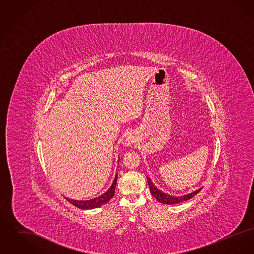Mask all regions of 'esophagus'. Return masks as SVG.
Here are the masks:
<instances>
[{"label": "esophagus", "mask_w": 254, "mask_h": 254, "mask_svg": "<svg viewBox=\"0 0 254 254\" xmlns=\"http://www.w3.org/2000/svg\"><path fill=\"white\" fill-rule=\"evenodd\" d=\"M132 143H133L132 139H130V138H129V139H127V145H131V144H132Z\"/></svg>", "instance_id": "1"}]
</instances>
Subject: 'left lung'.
Listing matches in <instances>:
<instances>
[{
	"mask_svg": "<svg viewBox=\"0 0 254 254\" xmlns=\"http://www.w3.org/2000/svg\"><path fill=\"white\" fill-rule=\"evenodd\" d=\"M147 182H148V186H149V190H150V192L152 194V196L159 201L160 203L162 204H167V205H174V204H179L182 203L184 201H187V200H190V198L194 197L197 193H199V191L202 190L199 189V190H196L195 191H192L191 193L186 194L184 196H172V195H169V194L165 193L163 192L162 190H158L157 188L154 186V184L151 182L150 178L147 177Z\"/></svg>",
	"mask_w": 254,
	"mask_h": 254,
	"instance_id": "left-lung-1",
	"label": "left lung"
}]
</instances>
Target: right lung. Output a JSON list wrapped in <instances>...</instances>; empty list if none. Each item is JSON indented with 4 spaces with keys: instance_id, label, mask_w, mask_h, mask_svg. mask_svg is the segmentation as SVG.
<instances>
[{
    "instance_id": "right-lung-1",
    "label": "right lung",
    "mask_w": 254,
    "mask_h": 254,
    "mask_svg": "<svg viewBox=\"0 0 254 254\" xmlns=\"http://www.w3.org/2000/svg\"><path fill=\"white\" fill-rule=\"evenodd\" d=\"M117 173L115 175V178L112 182V185L110 186L109 190L105 192V193L100 195L99 197H96L94 199H90V200H85V201H78V200H72V199H68L66 198V200L72 204L73 205L82 208V209H91V208H96L101 205L108 204L109 200L114 196L115 192V189H116V183H117Z\"/></svg>"
}]
</instances>
